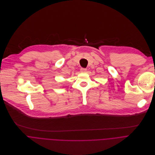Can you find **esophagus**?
I'll return each mask as SVG.
<instances>
[{"instance_id": "esophagus-1", "label": "esophagus", "mask_w": 155, "mask_h": 155, "mask_svg": "<svg viewBox=\"0 0 155 155\" xmlns=\"http://www.w3.org/2000/svg\"><path fill=\"white\" fill-rule=\"evenodd\" d=\"M81 72V73H85L86 71H87V69L86 68H81V70H80Z\"/></svg>"}]
</instances>
